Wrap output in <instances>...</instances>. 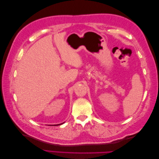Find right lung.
Segmentation results:
<instances>
[{"label": "right lung", "mask_w": 159, "mask_h": 159, "mask_svg": "<svg viewBox=\"0 0 159 159\" xmlns=\"http://www.w3.org/2000/svg\"><path fill=\"white\" fill-rule=\"evenodd\" d=\"M61 124H63V123H61V124H58V125H54V126H56V125H61Z\"/></svg>", "instance_id": "add662e5"}]
</instances>
